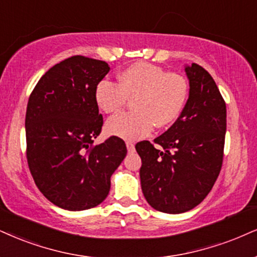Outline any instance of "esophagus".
I'll return each instance as SVG.
<instances>
[{
	"label": "esophagus",
	"instance_id": "esophagus-1",
	"mask_svg": "<svg viewBox=\"0 0 257 257\" xmlns=\"http://www.w3.org/2000/svg\"><path fill=\"white\" fill-rule=\"evenodd\" d=\"M126 148H127L128 153H134L135 151V145L131 142H126Z\"/></svg>",
	"mask_w": 257,
	"mask_h": 257
}]
</instances>
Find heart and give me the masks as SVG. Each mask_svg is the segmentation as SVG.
Instances as JSON below:
<instances>
[{"label":"heart","instance_id":"1","mask_svg":"<svg viewBox=\"0 0 257 257\" xmlns=\"http://www.w3.org/2000/svg\"><path fill=\"white\" fill-rule=\"evenodd\" d=\"M118 82L101 81L95 87V102L106 114L118 113L132 99L131 112L110 118L109 135L125 139L147 136L153 126L164 128L176 121L188 99V83L183 76L148 63H135L116 76Z\"/></svg>","mask_w":257,"mask_h":257}]
</instances>
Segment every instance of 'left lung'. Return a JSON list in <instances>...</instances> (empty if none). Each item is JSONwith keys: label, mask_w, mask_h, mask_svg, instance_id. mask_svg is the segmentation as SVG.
<instances>
[{"label": "left lung", "mask_w": 257, "mask_h": 257, "mask_svg": "<svg viewBox=\"0 0 257 257\" xmlns=\"http://www.w3.org/2000/svg\"><path fill=\"white\" fill-rule=\"evenodd\" d=\"M189 95L168 131L136 145L143 194L151 207L177 214L194 208L216 182L223 163L226 104L212 76L193 63L185 66Z\"/></svg>", "instance_id": "8db88e82"}]
</instances>
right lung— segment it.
<instances>
[{
  "label": "right lung",
  "instance_id": "add662e5",
  "mask_svg": "<svg viewBox=\"0 0 257 257\" xmlns=\"http://www.w3.org/2000/svg\"><path fill=\"white\" fill-rule=\"evenodd\" d=\"M108 71L106 62L70 57L45 72L28 100V167L44 196L64 210L101 204L127 154L125 142L115 136L93 145L103 123L95 87Z\"/></svg>",
  "mask_w": 257,
  "mask_h": 257
}]
</instances>
